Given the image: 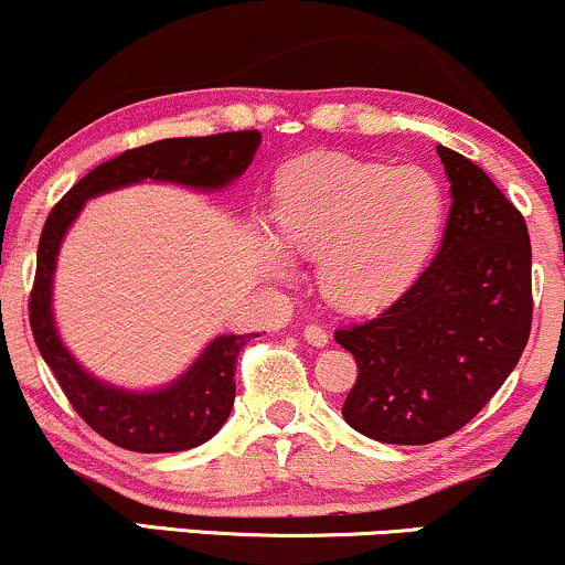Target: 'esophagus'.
<instances>
[{
  "instance_id": "1",
  "label": "esophagus",
  "mask_w": 565,
  "mask_h": 565,
  "mask_svg": "<svg viewBox=\"0 0 565 565\" xmlns=\"http://www.w3.org/2000/svg\"><path fill=\"white\" fill-rule=\"evenodd\" d=\"M303 338H306V343H311V345H317V348H322V345L330 343V335H327L324 327H319V324H306L303 327Z\"/></svg>"
}]
</instances>
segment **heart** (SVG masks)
<instances>
[{"instance_id":"heart-1","label":"heart","mask_w":565,"mask_h":565,"mask_svg":"<svg viewBox=\"0 0 565 565\" xmlns=\"http://www.w3.org/2000/svg\"><path fill=\"white\" fill-rule=\"evenodd\" d=\"M448 220L435 172L366 162L338 151L298 159L275 188L280 239L264 235V262L288 275L290 250L319 256L322 294L353 315L380 311L419 280Z\"/></svg>"}]
</instances>
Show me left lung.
<instances>
[{
    "label": "left lung",
    "mask_w": 565,
    "mask_h": 565,
    "mask_svg": "<svg viewBox=\"0 0 565 565\" xmlns=\"http://www.w3.org/2000/svg\"><path fill=\"white\" fill-rule=\"evenodd\" d=\"M437 154L452 199L440 250L382 315L335 332L359 366L343 419L377 443L427 445L469 424L532 330L524 217L482 167L445 146Z\"/></svg>",
    "instance_id": "1"
}]
</instances>
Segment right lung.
I'll use <instances>...</instances> for the list:
<instances>
[{
  "label": "right lung",
  "instance_id": "obj_1",
  "mask_svg": "<svg viewBox=\"0 0 565 565\" xmlns=\"http://www.w3.org/2000/svg\"><path fill=\"white\" fill-rule=\"evenodd\" d=\"M259 143V130H238L138 146L94 167L49 212L39 241L36 280L28 301L33 340L70 406L104 440L136 452H178L206 443L227 422L235 401V361L254 335L214 338L178 380L149 393L96 380L67 351L54 324L52 285L62 238L88 199L122 185L157 180L196 191H220L248 170Z\"/></svg>",
  "mask_w": 565,
  "mask_h": 565
}]
</instances>
